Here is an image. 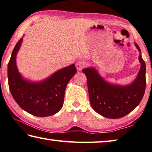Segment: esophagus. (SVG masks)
<instances>
[{
  "mask_svg": "<svg viewBox=\"0 0 152 152\" xmlns=\"http://www.w3.org/2000/svg\"><path fill=\"white\" fill-rule=\"evenodd\" d=\"M86 66V64L84 61H77L76 64V67L78 70H81L84 67H85Z\"/></svg>",
  "mask_w": 152,
  "mask_h": 152,
  "instance_id": "1",
  "label": "esophagus"
}]
</instances>
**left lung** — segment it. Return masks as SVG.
<instances>
[{
    "mask_svg": "<svg viewBox=\"0 0 152 152\" xmlns=\"http://www.w3.org/2000/svg\"><path fill=\"white\" fill-rule=\"evenodd\" d=\"M141 68L137 78L126 86L113 85L105 81L94 67L83 69L87 78L89 100L93 110L107 118H120L131 112L139 104L145 93L146 66L137 43Z\"/></svg>",
    "mask_w": 152,
    "mask_h": 152,
    "instance_id": "left-lung-1",
    "label": "left lung"
}]
</instances>
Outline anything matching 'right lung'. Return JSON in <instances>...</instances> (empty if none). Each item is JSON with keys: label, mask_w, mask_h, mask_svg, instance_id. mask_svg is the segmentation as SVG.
Wrapping results in <instances>:
<instances>
[{"label": "right lung", "mask_w": 152, "mask_h": 152, "mask_svg": "<svg viewBox=\"0 0 152 152\" xmlns=\"http://www.w3.org/2000/svg\"><path fill=\"white\" fill-rule=\"evenodd\" d=\"M22 40L21 38L14 47L8 64V82L11 95L20 107L29 114L38 117L54 115L63 106L65 90L76 73V67L72 64L37 83L25 80L16 66V55Z\"/></svg>", "instance_id": "obj_1"}]
</instances>
